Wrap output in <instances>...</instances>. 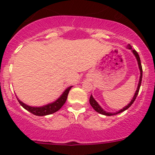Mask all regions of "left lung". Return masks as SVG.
<instances>
[{"instance_id":"left-lung-1","label":"left lung","mask_w":155,"mask_h":155,"mask_svg":"<svg viewBox=\"0 0 155 155\" xmlns=\"http://www.w3.org/2000/svg\"><path fill=\"white\" fill-rule=\"evenodd\" d=\"M127 49H129V50H130L131 51H132V53H134V55L135 56V57H136L137 61V64H138V67H139V69H140V79H139V83H138V86H137V88L136 90V92H135V94H134V97H133V98L131 99V101L130 102V103L128 104L127 105H126L125 107H124L123 109H121L120 110L117 111V112H116V113H109V112H106V111L104 110L103 109H102L101 106L99 105V104L98 103V102L95 101V99H94V98H93L92 95H91V97H90V99H89V102H90V105L92 106L93 109H94V110L96 111L97 113H100V114H102V115H105V116H113V115H116L118 114V113H122V112H124V111L127 110L128 108H130L131 106V105H132L133 103H134V102L135 101V99H136L137 96L138 94V92H139V90H140V84H141V81H142V74H143V71H142V66H141V63H140V57L139 55H138L137 52L135 50H133L132 49V46H130V44L127 45Z\"/></svg>"}]
</instances>
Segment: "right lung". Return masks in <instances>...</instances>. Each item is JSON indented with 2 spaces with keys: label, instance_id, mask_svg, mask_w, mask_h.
<instances>
[{
  "label": "right lung",
  "instance_id": "add662e5",
  "mask_svg": "<svg viewBox=\"0 0 155 155\" xmlns=\"http://www.w3.org/2000/svg\"><path fill=\"white\" fill-rule=\"evenodd\" d=\"M73 86H70L68 88H66L64 92L62 93V94L56 101L51 102V103L47 104V105L39 106V107L38 106H30V105H26V104H25L21 101H20L18 98H17V99L19 102V103H20V105L25 109H26L27 111H28L29 113L39 116H47V115L53 114V113L57 112L64 105V103L66 102V100L68 98V93H69L70 90H71V88Z\"/></svg>",
  "mask_w": 155,
  "mask_h": 155
}]
</instances>
